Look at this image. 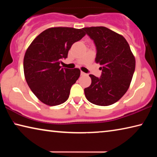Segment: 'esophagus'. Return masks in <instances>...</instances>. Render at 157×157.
<instances>
[{"label": "esophagus", "instance_id": "1", "mask_svg": "<svg viewBox=\"0 0 157 157\" xmlns=\"http://www.w3.org/2000/svg\"><path fill=\"white\" fill-rule=\"evenodd\" d=\"M86 74L85 73H84V72H82V71H81V75H86Z\"/></svg>", "mask_w": 157, "mask_h": 157}]
</instances>
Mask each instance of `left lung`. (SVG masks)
I'll use <instances>...</instances> for the list:
<instances>
[{
  "instance_id": "left-lung-1",
  "label": "left lung",
  "mask_w": 157,
  "mask_h": 157,
  "mask_svg": "<svg viewBox=\"0 0 157 157\" xmlns=\"http://www.w3.org/2000/svg\"><path fill=\"white\" fill-rule=\"evenodd\" d=\"M96 47L95 62L102 66L100 78L89 75L91 84L84 89L86 99L93 104L109 106L118 101L128 90L136 61L124 37L107 28H84Z\"/></svg>"
}]
</instances>
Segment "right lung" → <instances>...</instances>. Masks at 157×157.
<instances>
[{
    "instance_id": "obj_1",
    "label": "right lung",
    "mask_w": 157,
    "mask_h": 157,
    "mask_svg": "<svg viewBox=\"0 0 157 157\" xmlns=\"http://www.w3.org/2000/svg\"><path fill=\"white\" fill-rule=\"evenodd\" d=\"M85 34L83 28H48L39 34L26 50L23 59L26 82L44 104L56 106L68 100L80 70L62 68L59 64L67 58L72 45Z\"/></svg>"
}]
</instances>
